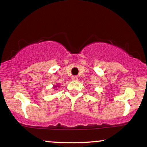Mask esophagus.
<instances>
[{"instance_id": "esophagus-1", "label": "esophagus", "mask_w": 147, "mask_h": 147, "mask_svg": "<svg viewBox=\"0 0 147 147\" xmlns=\"http://www.w3.org/2000/svg\"><path fill=\"white\" fill-rule=\"evenodd\" d=\"M72 80L77 81V80H78V77H77V76H72Z\"/></svg>"}]
</instances>
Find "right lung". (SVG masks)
Here are the masks:
<instances>
[{
    "mask_svg": "<svg viewBox=\"0 0 147 147\" xmlns=\"http://www.w3.org/2000/svg\"><path fill=\"white\" fill-rule=\"evenodd\" d=\"M57 87H58V85H57V86H54V88H57Z\"/></svg>",
    "mask_w": 147,
    "mask_h": 147,
    "instance_id": "1",
    "label": "right lung"
}]
</instances>
